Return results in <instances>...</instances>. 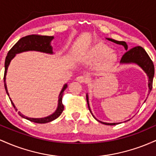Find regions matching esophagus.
I'll return each mask as SVG.
<instances>
[{"mask_svg": "<svg viewBox=\"0 0 156 156\" xmlns=\"http://www.w3.org/2000/svg\"><path fill=\"white\" fill-rule=\"evenodd\" d=\"M76 80L77 81L80 82V83H85L87 80V78L84 76H79L76 78Z\"/></svg>", "mask_w": 156, "mask_h": 156, "instance_id": "obj_1", "label": "esophagus"}]
</instances>
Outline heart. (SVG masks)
<instances>
[{
    "label": "heart",
    "mask_w": 156,
    "mask_h": 156,
    "mask_svg": "<svg viewBox=\"0 0 156 156\" xmlns=\"http://www.w3.org/2000/svg\"><path fill=\"white\" fill-rule=\"evenodd\" d=\"M117 59V55L103 43H98L92 46L85 55V60L89 63H94L102 60V67H108Z\"/></svg>",
    "instance_id": "heart-1"
}]
</instances>
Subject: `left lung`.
Instances as JSON below:
<instances>
[{
	"label": "left lung",
	"mask_w": 156,
	"mask_h": 156,
	"mask_svg": "<svg viewBox=\"0 0 156 156\" xmlns=\"http://www.w3.org/2000/svg\"><path fill=\"white\" fill-rule=\"evenodd\" d=\"M109 41H112V42H114V43L118 44H122L123 45L126 50V52L124 53V55L122 57L120 62L121 63H135L137 64L138 65L140 66L144 70V72L147 73L148 78H149V83H148V87H149V94L151 92L152 89H153V77H154V73H155V69H154V64L153 61L151 60V58H150V56L148 55L145 50L141 46H136V47H134L131 49L128 50V45H127L126 42L124 41H117L114 40L112 39H108ZM87 104H88V107L89 111L91 112L90 108H89V99H88V95L87 94ZM93 116V115H92ZM94 117V116H93ZM100 122L103 123L104 125H115L119 124V123H106V122H103L98 120Z\"/></svg>",
	"instance_id": "left-lung-1"
}]
</instances>
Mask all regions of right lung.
I'll use <instances>...</instances> for the list:
<instances>
[{"mask_svg":"<svg viewBox=\"0 0 156 156\" xmlns=\"http://www.w3.org/2000/svg\"><path fill=\"white\" fill-rule=\"evenodd\" d=\"M53 39V37H49V36H43V35H39V34H31L26 36V37H22L18 42L16 43L15 45L13 46L9 51L7 53V55L6 57V60H5V71H4V76H3V80H4V87L5 89H6V92L9 95L8 91H7V87H6V72H7V68H8L9 65L11 60L15 57L16 53H21L23 51H41L44 52V53H53L52 51V47H51V40ZM67 85L65 84L64 86L63 89L61 91V93L58 97V108L55 111V113H53V114L51 116H48L47 117L44 118H40V119H34V118H29L27 117L26 116L23 115L21 113L18 112V114L20 117L25 119H28V120L33 122L35 123H47L50 122L54 120V119L58 118L59 116L62 114V112L64 110V105L62 104V96H63L64 91L67 89ZM10 99V98H9ZM11 101V99H10ZM12 105L14 106V108H15V105L12 103V101H11ZM17 110V109H16Z\"/></svg>","mask_w":156,"mask_h":156,"instance_id":"1","label":"right lung"}]
</instances>
